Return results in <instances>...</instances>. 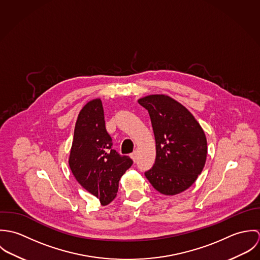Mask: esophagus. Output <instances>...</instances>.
Here are the masks:
<instances>
[{
    "mask_svg": "<svg viewBox=\"0 0 260 260\" xmlns=\"http://www.w3.org/2000/svg\"><path fill=\"white\" fill-rule=\"evenodd\" d=\"M130 157H131V158H132V160L135 162V161H136V159H137V152H136V151H134L133 153H131V154H130Z\"/></svg>",
    "mask_w": 260,
    "mask_h": 260,
    "instance_id": "esophagus-1",
    "label": "esophagus"
}]
</instances>
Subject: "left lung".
Masks as SVG:
<instances>
[{
    "instance_id": "1",
    "label": "left lung",
    "mask_w": 260,
    "mask_h": 260,
    "mask_svg": "<svg viewBox=\"0 0 260 260\" xmlns=\"http://www.w3.org/2000/svg\"><path fill=\"white\" fill-rule=\"evenodd\" d=\"M149 113L156 142V159L145 172L149 182L164 195H175L192 185L202 172L207 141L194 116L166 95L138 100Z\"/></svg>"
}]
</instances>
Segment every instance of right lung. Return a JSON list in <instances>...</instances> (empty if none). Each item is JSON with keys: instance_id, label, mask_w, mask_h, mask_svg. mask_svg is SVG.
Segmentation results:
<instances>
[{"instance_id": "add662e5", "label": "right lung", "mask_w": 260, "mask_h": 260, "mask_svg": "<svg viewBox=\"0 0 260 260\" xmlns=\"http://www.w3.org/2000/svg\"><path fill=\"white\" fill-rule=\"evenodd\" d=\"M100 99L88 102L79 113L69 166L79 184L96 196L101 205L116 197L119 180L133 164L129 156L112 148Z\"/></svg>"}]
</instances>
